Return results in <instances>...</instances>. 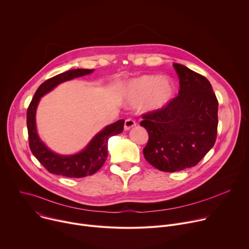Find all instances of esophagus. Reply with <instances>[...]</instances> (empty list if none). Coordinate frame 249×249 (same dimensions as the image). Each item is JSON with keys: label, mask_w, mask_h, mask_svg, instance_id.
Here are the masks:
<instances>
[{"label": "esophagus", "mask_w": 249, "mask_h": 249, "mask_svg": "<svg viewBox=\"0 0 249 249\" xmlns=\"http://www.w3.org/2000/svg\"><path fill=\"white\" fill-rule=\"evenodd\" d=\"M134 126H136V122L134 119L132 118H128L125 120V124H124V129L125 130H130L131 128H133Z\"/></svg>", "instance_id": "34e87169"}]
</instances>
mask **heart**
Wrapping results in <instances>:
<instances>
[{
  "label": "heart",
  "mask_w": 249,
  "mask_h": 249,
  "mask_svg": "<svg viewBox=\"0 0 249 249\" xmlns=\"http://www.w3.org/2000/svg\"><path fill=\"white\" fill-rule=\"evenodd\" d=\"M126 98L133 106L144 102L147 110L158 111L169 103L174 94V85L167 78L143 75L132 80L126 87Z\"/></svg>",
  "instance_id": "obj_1"
}]
</instances>
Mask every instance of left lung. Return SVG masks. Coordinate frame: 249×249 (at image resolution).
I'll return each mask as SVG.
<instances>
[{
    "mask_svg": "<svg viewBox=\"0 0 249 249\" xmlns=\"http://www.w3.org/2000/svg\"><path fill=\"white\" fill-rule=\"evenodd\" d=\"M173 68L178 95L162 109L142 115L140 123L149 133L146 160L164 172L195 166L214 146L218 131L219 102L210 82L183 65Z\"/></svg>",
    "mask_w": 249,
    "mask_h": 249,
    "instance_id": "obj_1",
    "label": "left lung"
}]
</instances>
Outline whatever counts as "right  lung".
I'll list each match as a JSON object with an SVG mask.
<instances>
[{
	"mask_svg": "<svg viewBox=\"0 0 249 249\" xmlns=\"http://www.w3.org/2000/svg\"><path fill=\"white\" fill-rule=\"evenodd\" d=\"M92 72L93 69H74L50 78L39 86L29 103L26 112L29 148L33 156L50 173L70 177V178H81L95 173L103 165L108 156V139L120 134L124 129L123 119L106 126L92 138L89 144L82 152L73 156H60L51 152L39 139L35 125V113L40 98L59 84L89 75Z\"/></svg>",
	"mask_w": 249,
	"mask_h": 249,
	"instance_id": "right-lung-1",
	"label": "right lung"
}]
</instances>
